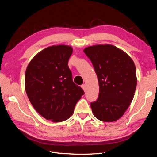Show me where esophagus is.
I'll list each match as a JSON object with an SVG mask.
<instances>
[{"instance_id":"1","label":"esophagus","mask_w":157,"mask_h":157,"mask_svg":"<svg viewBox=\"0 0 157 157\" xmlns=\"http://www.w3.org/2000/svg\"><path fill=\"white\" fill-rule=\"evenodd\" d=\"M82 88H83V90H84V91L86 92V84H82Z\"/></svg>"}]
</instances>
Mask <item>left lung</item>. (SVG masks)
<instances>
[{"label": "left lung", "mask_w": 157, "mask_h": 157, "mask_svg": "<svg viewBox=\"0 0 157 157\" xmlns=\"http://www.w3.org/2000/svg\"><path fill=\"white\" fill-rule=\"evenodd\" d=\"M98 77L99 94L90 106L94 116L105 122L117 121L124 114L135 94L136 66L130 56L111 44L84 50Z\"/></svg>", "instance_id": "1"}]
</instances>
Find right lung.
<instances>
[{
    "label": "right lung",
    "mask_w": 157,
    "mask_h": 157,
    "mask_svg": "<svg viewBox=\"0 0 157 157\" xmlns=\"http://www.w3.org/2000/svg\"><path fill=\"white\" fill-rule=\"evenodd\" d=\"M73 48L51 46L29 62L25 75L26 94L40 115L53 122L69 119L84 92L73 82L68 61Z\"/></svg>",
    "instance_id": "1"
}]
</instances>
